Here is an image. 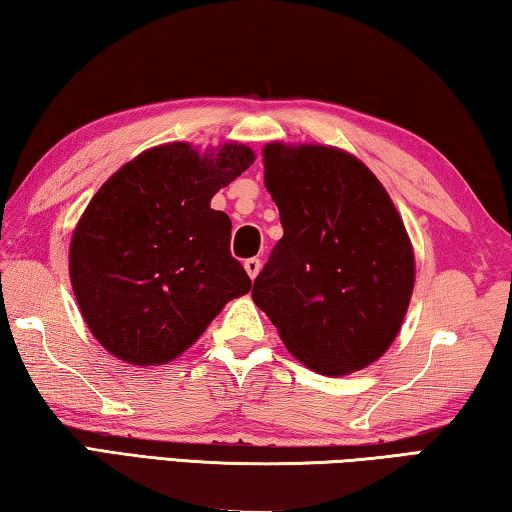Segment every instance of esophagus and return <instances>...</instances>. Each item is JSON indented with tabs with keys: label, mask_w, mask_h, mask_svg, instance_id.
<instances>
[{
	"label": "esophagus",
	"mask_w": 512,
	"mask_h": 512,
	"mask_svg": "<svg viewBox=\"0 0 512 512\" xmlns=\"http://www.w3.org/2000/svg\"><path fill=\"white\" fill-rule=\"evenodd\" d=\"M244 268H246V273L250 275V280H255L257 273H259V268H262V259H259V257H248L246 262H244Z\"/></svg>",
	"instance_id": "34e87169"
}]
</instances>
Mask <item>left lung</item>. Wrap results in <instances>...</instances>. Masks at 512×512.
I'll return each mask as SVG.
<instances>
[{"mask_svg": "<svg viewBox=\"0 0 512 512\" xmlns=\"http://www.w3.org/2000/svg\"><path fill=\"white\" fill-rule=\"evenodd\" d=\"M264 167L284 235L255 277V305L305 366L366 368L400 332L413 291L400 214L366 164L339 149L268 144Z\"/></svg>", "mask_w": 512, "mask_h": 512, "instance_id": "obj_1", "label": "left lung"}]
</instances>
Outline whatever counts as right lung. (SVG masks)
Instances as JSON below:
<instances>
[{"label":"right lung","instance_id":"right-lung-1","mask_svg":"<svg viewBox=\"0 0 512 512\" xmlns=\"http://www.w3.org/2000/svg\"><path fill=\"white\" fill-rule=\"evenodd\" d=\"M255 162L225 144L201 158L189 144L155 146L108 178L76 225L69 277L85 323L135 366L185 352L223 305L250 291L230 253V216L210 201Z\"/></svg>","mask_w":512,"mask_h":512}]
</instances>
